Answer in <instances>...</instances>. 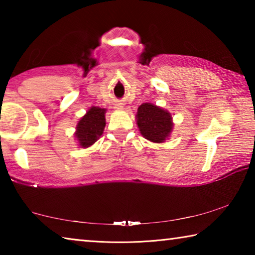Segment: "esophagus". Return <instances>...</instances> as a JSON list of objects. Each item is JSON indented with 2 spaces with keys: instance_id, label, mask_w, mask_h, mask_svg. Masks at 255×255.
Wrapping results in <instances>:
<instances>
[{
  "instance_id": "obj_1",
  "label": "esophagus",
  "mask_w": 255,
  "mask_h": 255,
  "mask_svg": "<svg viewBox=\"0 0 255 255\" xmlns=\"http://www.w3.org/2000/svg\"><path fill=\"white\" fill-rule=\"evenodd\" d=\"M116 108H117V109H123L124 106H122V105H120V103H119V105H116Z\"/></svg>"
}]
</instances>
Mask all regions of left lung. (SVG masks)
Here are the masks:
<instances>
[{
	"mask_svg": "<svg viewBox=\"0 0 255 255\" xmlns=\"http://www.w3.org/2000/svg\"><path fill=\"white\" fill-rule=\"evenodd\" d=\"M136 118L141 135L154 143L165 140L173 127L169 112L152 103H143L139 106Z\"/></svg>",
	"mask_w": 255,
	"mask_h": 255,
	"instance_id": "8db88e82",
	"label": "left lung"
}]
</instances>
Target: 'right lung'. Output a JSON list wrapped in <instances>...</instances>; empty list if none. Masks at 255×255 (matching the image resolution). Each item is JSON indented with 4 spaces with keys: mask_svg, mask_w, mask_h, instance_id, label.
<instances>
[{
    "mask_svg": "<svg viewBox=\"0 0 255 255\" xmlns=\"http://www.w3.org/2000/svg\"><path fill=\"white\" fill-rule=\"evenodd\" d=\"M105 114V109L92 107L77 124L75 136L82 147L93 145L102 135L106 126Z\"/></svg>",
    "mask_w": 255,
    "mask_h": 255,
    "instance_id": "obj_1",
    "label": "right lung"
}]
</instances>
